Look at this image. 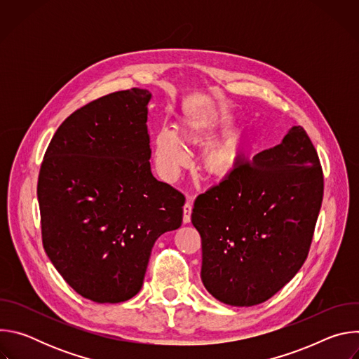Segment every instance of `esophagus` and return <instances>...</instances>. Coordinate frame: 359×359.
Segmentation results:
<instances>
[{"label":"esophagus","instance_id":"esophagus-1","mask_svg":"<svg viewBox=\"0 0 359 359\" xmlns=\"http://www.w3.org/2000/svg\"><path fill=\"white\" fill-rule=\"evenodd\" d=\"M191 197H189V200H190ZM191 210H193V206H191V203L190 201H187L184 206H183V223L184 224H187V223H190V220H191Z\"/></svg>","mask_w":359,"mask_h":359}]
</instances>
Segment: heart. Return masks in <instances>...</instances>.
<instances>
[{
    "mask_svg": "<svg viewBox=\"0 0 359 359\" xmlns=\"http://www.w3.org/2000/svg\"><path fill=\"white\" fill-rule=\"evenodd\" d=\"M183 140L193 146L206 143L209 135L206 125L200 119H189L180 129ZM155 161L161 175L173 180L189 163V155L170 129H161L155 136ZM240 161V149L236 140L227 139L213 143L204 149L200 158V168L210 180L220 182L231 176Z\"/></svg>",
    "mask_w": 359,
    "mask_h": 359,
    "instance_id": "b5f03b06",
    "label": "heart"
}]
</instances>
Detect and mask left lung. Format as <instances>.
<instances>
[{"label":"left lung","mask_w":359,"mask_h":359,"mask_svg":"<svg viewBox=\"0 0 359 359\" xmlns=\"http://www.w3.org/2000/svg\"><path fill=\"white\" fill-rule=\"evenodd\" d=\"M323 194L318 153L301 126L198 194L191 223L201 237L206 290L234 306L278 292L306 260Z\"/></svg>","instance_id":"left-lung-1"}]
</instances>
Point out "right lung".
<instances>
[{
    "label": "right lung",
    "mask_w": 359,
    "mask_h": 359,
    "mask_svg": "<svg viewBox=\"0 0 359 359\" xmlns=\"http://www.w3.org/2000/svg\"><path fill=\"white\" fill-rule=\"evenodd\" d=\"M150 97L132 88L75 111L50 139L38 176L45 252L99 304L136 295L153 244L183 220L184 196L150 172Z\"/></svg>",
    "instance_id": "obj_1"
}]
</instances>
